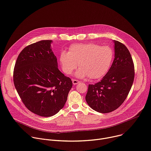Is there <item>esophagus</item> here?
I'll use <instances>...</instances> for the list:
<instances>
[{"label":"esophagus","instance_id":"34e87169","mask_svg":"<svg viewBox=\"0 0 151 151\" xmlns=\"http://www.w3.org/2000/svg\"><path fill=\"white\" fill-rule=\"evenodd\" d=\"M72 83H73V85H76V84H79L80 82L76 79H72Z\"/></svg>","mask_w":151,"mask_h":151}]
</instances>
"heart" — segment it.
I'll list each match as a JSON object with an SVG mask.
<instances>
[{
	"label": "heart",
	"mask_w": 151,
	"mask_h": 151,
	"mask_svg": "<svg viewBox=\"0 0 151 151\" xmlns=\"http://www.w3.org/2000/svg\"><path fill=\"white\" fill-rule=\"evenodd\" d=\"M113 58V51L108 46L94 43L74 44L70 46L68 52L61 53L60 62L63 70L67 75H71L78 64L80 68L75 73L76 77L88 76L96 79L108 72Z\"/></svg>",
	"instance_id": "heart-1"
}]
</instances>
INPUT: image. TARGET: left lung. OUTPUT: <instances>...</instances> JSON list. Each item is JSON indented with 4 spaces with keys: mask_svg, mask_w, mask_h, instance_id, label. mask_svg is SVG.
<instances>
[{
    "mask_svg": "<svg viewBox=\"0 0 151 151\" xmlns=\"http://www.w3.org/2000/svg\"><path fill=\"white\" fill-rule=\"evenodd\" d=\"M114 59L106 74L98 83L90 84L86 96L88 105L96 111L108 113L125 101L134 79V65L127 47L114 40Z\"/></svg>",
    "mask_w": 151,
    "mask_h": 151,
    "instance_id": "8db88e82",
    "label": "left lung"
}]
</instances>
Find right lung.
I'll return each mask as SVG.
<instances>
[{
	"mask_svg": "<svg viewBox=\"0 0 151 151\" xmlns=\"http://www.w3.org/2000/svg\"><path fill=\"white\" fill-rule=\"evenodd\" d=\"M52 40H42L24 47L13 73L16 90L29 111L43 117L60 111L72 87V81L58 69Z\"/></svg>",
	"mask_w": 151,
	"mask_h": 151,
	"instance_id": "obj_1",
	"label": "right lung"
}]
</instances>
